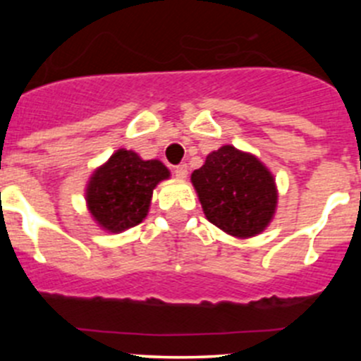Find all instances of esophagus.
Here are the masks:
<instances>
[{
  "instance_id": "1",
  "label": "esophagus",
  "mask_w": 361,
  "mask_h": 361,
  "mask_svg": "<svg viewBox=\"0 0 361 361\" xmlns=\"http://www.w3.org/2000/svg\"><path fill=\"white\" fill-rule=\"evenodd\" d=\"M174 174H176V178H180V180H185L188 174L187 164H180V166L174 167Z\"/></svg>"
}]
</instances>
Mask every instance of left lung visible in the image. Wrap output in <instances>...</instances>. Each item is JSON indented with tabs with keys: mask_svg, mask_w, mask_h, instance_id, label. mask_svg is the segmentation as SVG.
I'll return each instance as SVG.
<instances>
[{
	"mask_svg": "<svg viewBox=\"0 0 361 361\" xmlns=\"http://www.w3.org/2000/svg\"><path fill=\"white\" fill-rule=\"evenodd\" d=\"M207 220L234 238L260 234L278 206L274 176L255 155L224 145L192 173Z\"/></svg>",
	"mask_w": 361,
	"mask_h": 361,
	"instance_id": "8db88e82",
	"label": "left lung"
}]
</instances>
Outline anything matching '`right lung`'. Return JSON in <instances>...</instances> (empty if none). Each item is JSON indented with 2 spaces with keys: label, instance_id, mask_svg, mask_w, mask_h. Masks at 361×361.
Segmentation results:
<instances>
[{
  "label": "right lung",
  "instance_id": "add662e5",
  "mask_svg": "<svg viewBox=\"0 0 361 361\" xmlns=\"http://www.w3.org/2000/svg\"><path fill=\"white\" fill-rule=\"evenodd\" d=\"M169 176L160 160H143L136 152L120 148L87 183L89 213L111 234L136 227L148 214L154 188Z\"/></svg>",
  "mask_w": 361,
  "mask_h": 361
}]
</instances>
